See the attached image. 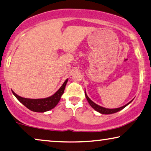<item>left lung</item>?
Listing matches in <instances>:
<instances>
[{
    "label": "left lung",
    "mask_w": 151,
    "mask_h": 151,
    "mask_svg": "<svg viewBox=\"0 0 151 151\" xmlns=\"http://www.w3.org/2000/svg\"><path fill=\"white\" fill-rule=\"evenodd\" d=\"M85 97H86V98H87V101H88L89 104L94 110H95V111H98V112H100V113H101V114H112V113H115V112H116L121 111V110L124 109L125 107L127 106L128 104H130V103L132 102V100H132V101H130L129 103H127V104L123 106H121L120 108H117V109H106V108L102 107V106H100L96 104V103H94L93 101H91V100H90V98L88 97V96H87V93H85Z\"/></svg>",
    "instance_id": "1"
}]
</instances>
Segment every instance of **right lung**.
<instances>
[{"label":"right lung","instance_id":"obj_1","mask_svg":"<svg viewBox=\"0 0 151 151\" xmlns=\"http://www.w3.org/2000/svg\"><path fill=\"white\" fill-rule=\"evenodd\" d=\"M68 82V79L65 81L64 83L61 87L50 97L42 99H30L22 98L21 96L17 95L14 91H12L13 95H14L18 100L24 104L26 108L30 109V111L37 112H44L51 110L56 105L58 104L60 100L61 96L64 93L65 87H66V83Z\"/></svg>","mask_w":151,"mask_h":151}]
</instances>
